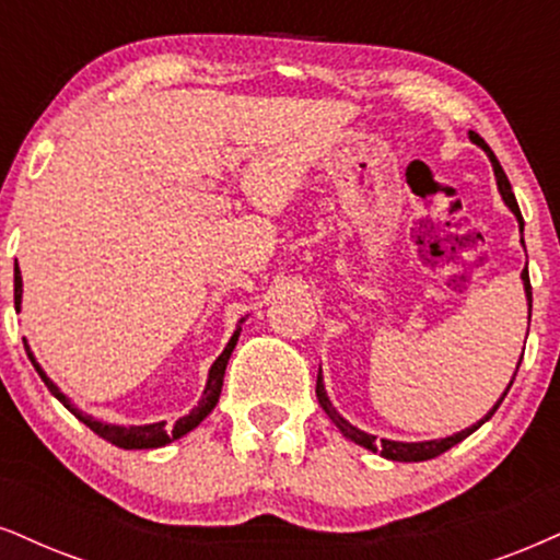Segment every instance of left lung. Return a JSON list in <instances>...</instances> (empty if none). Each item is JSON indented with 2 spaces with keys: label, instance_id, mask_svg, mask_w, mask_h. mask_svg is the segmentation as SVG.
<instances>
[{
  "label": "left lung",
  "instance_id": "1",
  "mask_svg": "<svg viewBox=\"0 0 560 560\" xmlns=\"http://www.w3.org/2000/svg\"><path fill=\"white\" fill-rule=\"evenodd\" d=\"M470 140H472L475 144H480V148L486 150V153H488V158H491L493 171H495V182H499V191H501L503 202H506L509 207H512V212L516 215V220H520V228H524V223H522V212H520V205H516V197H514V191H512V184H509L506 174H503V168H501L499 158L493 155V150L488 148L486 140H482L480 135L470 132ZM522 280H524V293H527V301H529V316H533V285H529V272H527V267H524ZM520 363H522V358H520ZM516 369H520V365H516ZM514 376H516V374H514ZM512 384H514V378H512V382H509V389H512ZM509 389H506V392H509ZM506 392H503V397H506ZM316 397H319V405L324 407V412H327L329 420H332V423H335L337 428H340V431L345 433V436H348L350 441H355V444H361V446H365V448H371V452H382V457H386V459H395V462H423V459H433V457H439V454H444L446 448H452L454 444H459L462 439L470 436L472 431H478V428H480L482 423H486V420L491 418L493 412L499 410V405L503 402V397H501L499 402H495L493 410L488 412V416L482 418L478 425L465 428V431L454 433V436H448V439H439V441H420V444H405V441H389V439L376 441V436H371V433L358 431L355 425H350L348 420L337 416V410L332 407V402H329V399H327V392H324L322 376L316 378Z\"/></svg>",
  "mask_w": 560,
  "mask_h": 560
}]
</instances>
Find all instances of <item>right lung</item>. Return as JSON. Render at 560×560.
<instances>
[{
	"instance_id": "right-lung-1",
	"label": "right lung",
	"mask_w": 560,
	"mask_h": 560,
	"mask_svg": "<svg viewBox=\"0 0 560 560\" xmlns=\"http://www.w3.org/2000/svg\"><path fill=\"white\" fill-rule=\"evenodd\" d=\"M20 299H23V280H20V269H18V261H15V308H20ZM238 335H241V327L236 329V332H233L231 342L225 345V350H223V353L218 355V361L212 363L210 376H207V386H205V392H202V399H199V405L195 407V410L189 412V416L178 418L174 428H165V423H153V425H129V428H124V425L101 423V420H95V418L85 416V412H80L78 407H74L72 402H69V399L59 392V386L54 384L51 378H48V376L44 374V369H40V365L36 363V358H33L31 350H27V345H25V350H27V358H31L33 365H36L38 376L44 378V384L48 386V392H51V395L57 397L59 402L65 405L69 412H74V416H78V418L82 420V423H85V425L90 428V431L98 433L101 439L112 441V444L121 446V448H158V446L171 444V441H174V439H182L184 433H189L191 428H197L199 423H202V420H205L207 416H210L212 407L218 405L220 389H223L225 365H228V358H231V353H233V348H236Z\"/></svg>"
}]
</instances>
